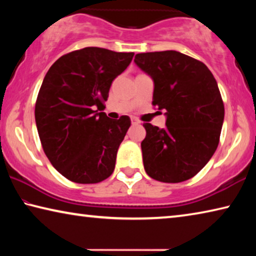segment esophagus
I'll return each instance as SVG.
<instances>
[{"instance_id": "34e87169", "label": "esophagus", "mask_w": 256, "mask_h": 256, "mask_svg": "<svg viewBox=\"0 0 256 256\" xmlns=\"http://www.w3.org/2000/svg\"><path fill=\"white\" fill-rule=\"evenodd\" d=\"M131 122H132V125H138V124H140V120H136V118H131Z\"/></svg>"}]
</instances>
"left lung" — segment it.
<instances>
[{
	"label": "left lung",
	"mask_w": 256,
	"mask_h": 256,
	"mask_svg": "<svg viewBox=\"0 0 256 256\" xmlns=\"http://www.w3.org/2000/svg\"><path fill=\"white\" fill-rule=\"evenodd\" d=\"M134 62L154 79L152 105L167 116L164 128L144 124L146 174L164 183L192 178L219 144L224 107L214 76L201 60L176 50L140 53Z\"/></svg>",
	"instance_id": "left-lung-1"
}]
</instances>
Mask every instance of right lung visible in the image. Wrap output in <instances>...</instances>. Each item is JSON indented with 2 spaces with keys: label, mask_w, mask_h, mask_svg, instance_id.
Returning a JSON list of instances; mask_svg holds the SVG:
<instances>
[{
  "label": "right lung",
  "mask_w": 256,
  "mask_h": 256,
  "mask_svg": "<svg viewBox=\"0 0 256 256\" xmlns=\"http://www.w3.org/2000/svg\"><path fill=\"white\" fill-rule=\"evenodd\" d=\"M133 55L84 47L60 56L47 71L34 118L46 157L68 180L94 184L114 172L131 120L124 115L114 120L98 110H104L112 82Z\"/></svg>",
  "instance_id": "right-lung-1"
}]
</instances>
